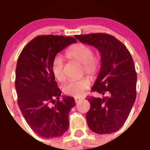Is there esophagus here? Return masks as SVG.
I'll return each mask as SVG.
<instances>
[{"label":"esophagus","mask_w":150,"mask_h":150,"mask_svg":"<svg viewBox=\"0 0 150 150\" xmlns=\"http://www.w3.org/2000/svg\"><path fill=\"white\" fill-rule=\"evenodd\" d=\"M80 100H81V98H75V103H77V102H78Z\"/></svg>","instance_id":"34e87169"}]
</instances>
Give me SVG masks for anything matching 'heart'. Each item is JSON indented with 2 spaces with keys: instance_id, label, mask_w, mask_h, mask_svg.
<instances>
[{
  "instance_id": "obj_1",
  "label": "heart",
  "mask_w": 150,
  "mask_h": 150,
  "mask_svg": "<svg viewBox=\"0 0 150 150\" xmlns=\"http://www.w3.org/2000/svg\"><path fill=\"white\" fill-rule=\"evenodd\" d=\"M66 55L70 59L83 64V72L93 78L97 74L100 67V59L98 55L93 54L92 47L83 43L74 45L66 51ZM64 60L60 55H56L51 64V70L53 75L58 81L64 80ZM91 86V80L84 77L78 80H72L66 83L62 88L63 93L67 96L79 97Z\"/></svg>"
}]
</instances>
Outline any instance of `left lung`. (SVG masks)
<instances>
[{"label":"left lung","instance_id":"1","mask_svg":"<svg viewBox=\"0 0 150 150\" xmlns=\"http://www.w3.org/2000/svg\"><path fill=\"white\" fill-rule=\"evenodd\" d=\"M83 44L92 45L100 52V72L91 91L103 98L90 96L91 108L86 114L87 124L95 133L111 134L124 125L137 96L134 63L125 45L105 33L75 35Z\"/></svg>","mask_w":150,"mask_h":150}]
</instances>
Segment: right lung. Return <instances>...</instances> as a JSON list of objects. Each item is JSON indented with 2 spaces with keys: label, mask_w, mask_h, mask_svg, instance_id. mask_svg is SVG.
<instances>
[{
  "label": "right lung",
  "mask_w": 150,
  "mask_h": 150,
  "mask_svg": "<svg viewBox=\"0 0 150 150\" xmlns=\"http://www.w3.org/2000/svg\"><path fill=\"white\" fill-rule=\"evenodd\" d=\"M75 42L76 39L70 37L38 36L18 58L15 80L18 105L29 127L41 137H58L68 129L69 113L75 106V99L65 96L59 100L62 91L51 64L58 52Z\"/></svg>",
  "instance_id": "add662e5"
}]
</instances>
